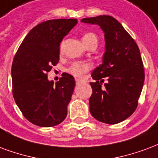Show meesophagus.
<instances>
[{
    "label": "esophagus",
    "instance_id": "esophagus-1",
    "mask_svg": "<svg viewBox=\"0 0 158 158\" xmlns=\"http://www.w3.org/2000/svg\"><path fill=\"white\" fill-rule=\"evenodd\" d=\"M75 82H76V84H77V85H79V84L83 83V80H81V79H76Z\"/></svg>",
    "mask_w": 158,
    "mask_h": 158
}]
</instances>
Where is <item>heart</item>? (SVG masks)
Wrapping results in <instances>:
<instances>
[{
  "label": "heart",
  "mask_w": 158,
  "mask_h": 158,
  "mask_svg": "<svg viewBox=\"0 0 158 158\" xmlns=\"http://www.w3.org/2000/svg\"><path fill=\"white\" fill-rule=\"evenodd\" d=\"M82 41L85 46L92 42H98L97 36L93 32H87L82 37ZM92 69V64L89 62L79 61L75 62L67 69V72L76 78H82L85 73Z\"/></svg>",
  "instance_id": "1"
}]
</instances>
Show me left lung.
I'll return each instance as SVG.
<instances>
[{
	"instance_id": "obj_1",
	"label": "left lung",
	"mask_w": 158,
	"mask_h": 158,
	"mask_svg": "<svg viewBox=\"0 0 158 158\" xmlns=\"http://www.w3.org/2000/svg\"><path fill=\"white\" fill-rule=\"evenodd\" d=\"M81 23L97 24L105 32L103 64L92 72L89 110L96 120L117 124L132 115L138 105L145 79L140 50L131 36L110 16L84 18ZM106 77L107 83L102 87Z\"/></svg>"
}]
</instances>
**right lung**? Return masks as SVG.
Here are the masks:
<instances>
[{"label":"right lung","mask_w":158,"mask_h":158,"mask_svg":"<svg viewBox=\"0 0 158 158\" xmlns=\"http://www.w3.org/2000/svg\"><path fill=\"white\" fill-rule=\"evenodd\" d=\"M77 23V19H54L38 24L26 36L14 57L13 98L24 117L36 126L54 127L67 116L74 79L64 73L53 85L48 73L59 61L61 41Z\"/></svg>","instance_id":"right-lung-1"}]
</instances>
